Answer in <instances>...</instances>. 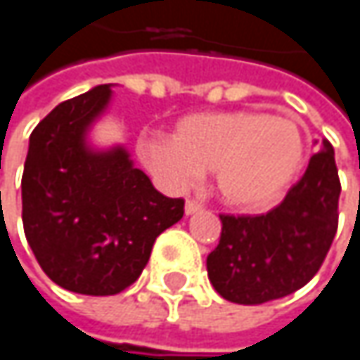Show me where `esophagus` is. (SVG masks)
Masks as SVG:
<instances>
[{
	"mask_svg": "<svg viewBox=\"0 0 360 360\" xmlns=\"http://www.w3.org/2000/svg\"><path fill=\"white\" fill-rule=\"evenodd\" d=\"M198 210H202V204L198 200H187L185 202V214H195Z\"/></svg>",
	"mask_w": 360,
	"mask_h": 360,
	"instance_id": "obj_1",
	"label": "esophagus"
}]
</instances>
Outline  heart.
Listing matches in <instances>:
<instances>
[{
	"label": "heart",
	"mask_w": 360,
	"mask_h": 360,
	"mask_svg": "<svg viewBox=\"0 0 360 360\" xmlns=\"http://www.w3.org/2000/svg\"><path fill=\"white\" fill-rule=\"evenodd\" d=\"M304 154L300 122L260 110L187 114L173 137L139 139L141 160L169 187L187 189L214 171L221 200L240 210L273 206L298 177Z\"/></svg>",
	"instance_id": "b5f03b06"
}]
</instances>
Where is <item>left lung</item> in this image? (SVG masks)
I'll return each mask as SVG.
<instances>
[{"label": "left lung", "instance_id": "1", "mask_svg": "<svg viewBox=\"0 0 360 360\" xmlns=\"http://www.w3.org/2000/svg\"><path fill=\"white\" fill-rule=\"evenodd\" d=\"M340 179L333 148L313 154L307 173L266 214H221V240L208 254L212 288L229 302L262 304L307 285L338 231Z\"/></svg>", "mask_w": 360, "mask_h": 360}]
</instances>
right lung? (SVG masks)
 Segmentation results:
<instances>
[{"instance_id": "obj_1", "label": "right lung", "mask_w": 360, "mask_h": 360, "mask_svg": "<svg viewBox=\"0 0 360 360\" xmlns=\"http://www.w3.org/2000/svg\"><path fill=\"white\" fill-rule=\"evenodd\" d=\"M110 98L112 85H98L58 104L31 133L22 173V225L37 262L53 283L85 296L137 281L185 204L162 195L122 146H89Z\"/></svg>"}]
</instances>
